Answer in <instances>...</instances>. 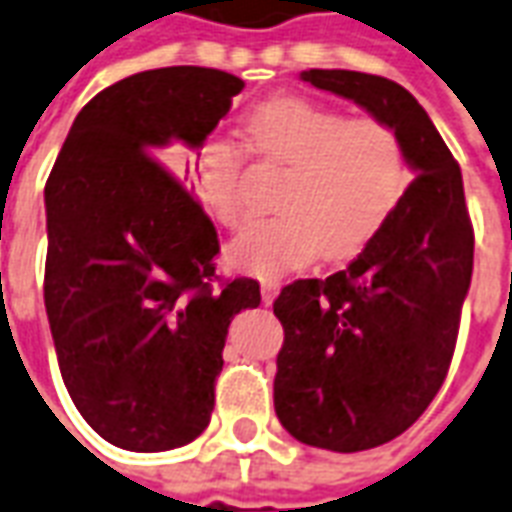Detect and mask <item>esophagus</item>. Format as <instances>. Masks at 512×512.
Masks as SVG:
<instances>
[{"mask_svg": "<svg viewBox=\"0 0 512 512\" xmlns=\"http://www.w3.org/2000/svg\"><path fill=\"white\" fill-rule=\"evenodd\" d=\"M280 291V283L272 278H264L261 280V299H264V305H270L272 299L278 297Z\"/></svg>", "mask_w": 512, "mask_h": 512, "instance_id": "obj_1", "label": "esophagus"}]
</instances>
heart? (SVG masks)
I'll list each match as a JSON object with an SVG mask.
<instances>
[{
	"label": "heart",
	"instance_id": "b5f03b06",
	"mask_svg": "<svg viewBox=\"0 0 512 512\" xmlns=\"http://www.w3.org/2000/svg\"><path fill=\"white\" fill-rule=\"evenodd\" d=\"M248 151L286 167L270 218L242 226L226 256L234 267L275 278L318 253L343 261L388 224L407 188V153L394 126L305 96H275L242 118ZM242 148L210 137L194 156L199 202L218 224L240 221Z\"/></svg>",
	"mask_w": 512,
	"mask_h": 512
}]
</instances>
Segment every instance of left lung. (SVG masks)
<instances>
[{
	"instance_id": "1",
	"label": "left lung",
	"mask_w": 512,
	"mask_h": 512,
	"mask_svg": "<svg viewBox=\"0 0 512 512\" xmlns=\"http://www.w3.org/2000/svg\"><path fill=\"white\" fill-rule=\"evenodd\" d=\"M302 80L394 126L416 172L375 240L326 280H294L275 299L283 348L275 413L299 443L353 453L413 426L451 367L472 278L461 169L407 88L351 69Z\"/></svg>"
}]
</instances>
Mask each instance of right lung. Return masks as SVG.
<instances>
[{
	"mask_svg": "<svg viewBox=\"0 0 512 512\" xmlns=\"http://www.w3.org/2000/svg\"><path fill=\"white\" fill-rule=\"evenodd\" d=\"M245 83L210 67L148 69L88 102L45 183V310L69 397L126 451H172L210 424L232 318L253 278L213 286L218 232L180 183Z\"/></svg>",
	"mask_w": 512,
	"mask_h": 512,
	"instance_id": "right-lung-1",
	"label": "right lung"
}]
</instances>
